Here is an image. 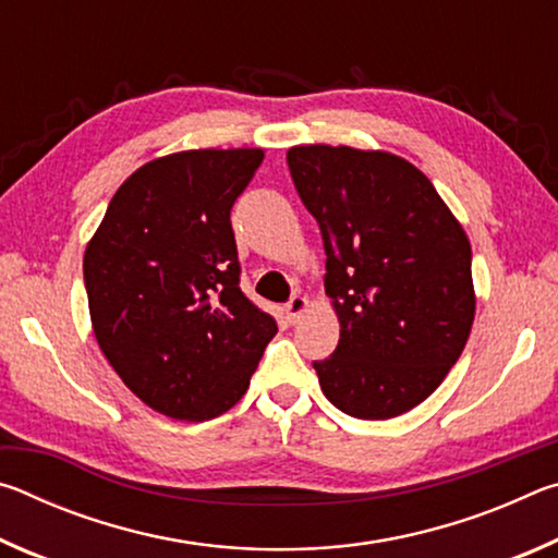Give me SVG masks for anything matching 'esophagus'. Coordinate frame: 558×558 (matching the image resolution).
<instances>
[{"instance_id":"1","label":"esophagus","mask_w":558,"mask_h":558,"mask_svg":"<svg viewBox=\"0 0 558 558\" xmlns=\"http://www.w3.org/2000/svg\"><path fill=\"white\" fill-rule=\"evenodd\" d=\"M307 307H310V302H307L305 295L290 298V302L286 305V315H288L290 323H298V319L307 313Z\"/></svg>"}]
</instances>
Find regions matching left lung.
Segmentation results:
<instances>
[{
	"label": "left lung",
	"mask_w": 558,
	"mask_h": 558,
	"mask_svg": "<svg viewBox=\"0 0 558 558\" xmlns=\"http://www.w3.org/2000/svg\"><path fill=\"white\" fill-rule=\"evenodd\" d=\"M288 167L323 231L335 354L315 362L329 403L386 421L426 401L475 319L468 233L430 179L403 157L298 145Z\"/></svg>",
	"instance_id": "1"
}]
</instances>
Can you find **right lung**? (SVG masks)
<instances>
[{"label":"right lung","instance_id":"1","mask_svg":"<svg viewBox=\"0 0 558 558\" xmlns=\"http://www.w3.org/2000/svg\"><path fill=\"white\" fill-rule=\"evenodd\" d=\"M260 147L186 149L135 169L86 245L93 335L149 409L209 421L241 401L276 319L243 295L231 206Z\"/></svg>","mask_w":558,"mask_h":558}]
</instances>
